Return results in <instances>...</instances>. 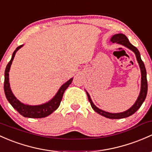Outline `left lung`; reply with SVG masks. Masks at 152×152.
Returning <instances> with one entry per match:
<instances>
[{"label":"left lung","mask_w":152,"mask_h":152,"mask_svg":"<svg viewBox=\"0 0 152 152\" xmlns=\"http://www.w3.org/2000/svg\"><path fill=\"white\" fill-rule=\"evenodd\" d=\"M110 41L112 43H116V44L124 46V47L130 49L131 51H132V52L135 53V57H136V60L137 61H138V65H139L140 73H141V84H140V91L139 95H138V98H137L135 103H134L129 109H127V111H123V112L120 113H109L107 112V111H103V110L97 108L96 105L94 104L93 102H92V99H91L90 96H89L88 92H87V91H86V92H87V97H88V100L89 103H90L91 106H92V108H93V110L95 112L100 114L101 116L108 118V119H122V118L128 117V116L133 114L134 113L136 112V111L139 109L140 107L141 106V105L143 104V102H144L145 99H146V95H147L148 90L147 79H146V68H145L144 63H143L141 58H140L139 51L138 50V49H137L136 47H134L133 45H132V44H130L128 38L126 37L125 35L122 34V33L115 34L111 38V40H110Z\"/></svg>","instance_id":"1"}]
</instances>
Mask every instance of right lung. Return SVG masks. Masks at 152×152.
<instances>
[{
    "mask_svg": "<svg viewBox=\"0 0 152 152\" xmlns=\"http://www.w3.org/2000/svg\"><path fill=\"white\" fill-rule=\"evenodd\" d=\"M23 47V45H20L13 52L12 59L6 65V70H5L4 74V92L6 95V98L8 101L9 102L11 105H12L13 108L17 110L22 116L28 118H44L46 116H49L52 114V112L57 109L59 105L60 104L62 98H63V94L66 89L69 87L70 84H71L73 81V78L69 79L68 81L63 84L60 87L59 90L56 93V95L51 99L50 100L45 103H43L41 105H31L25 104V103L20 102L18 99L13 94L12 89L10 87V84H9V71H10L11 65H12L13 60L14 58V56L16 55V52Z\"/></svg>",
    "mask_w": 152,
    "mask_h": 152,
    "instance_id": "1",
    "label": "right lung"
}]
</instances>
